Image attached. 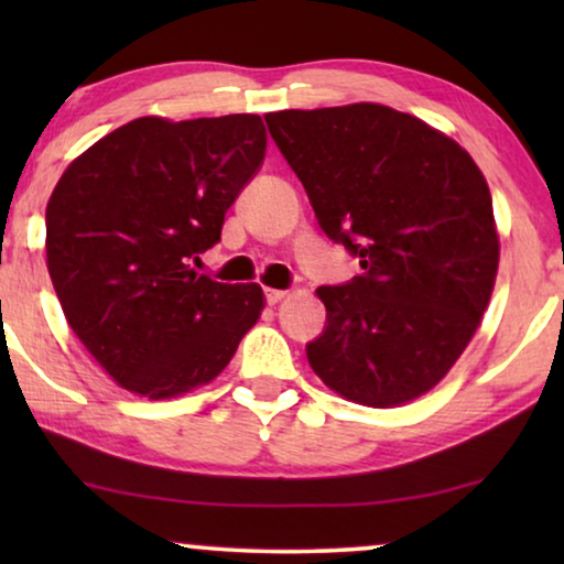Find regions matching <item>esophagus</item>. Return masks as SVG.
<instances>
[{
	"label": "esophagus",
	"instance_id": "1",
	"mask_svg": "<svg viewBox=\"0 0 564 564\" xmlns=\"http://www.w3.org/2000/svg\"><path fill=\"white\" fill-rule=\"evenodd\" d=\"M284 297H288V292H284V290H272V288L267 290V303H269V305H276V303H282Z\"/></svg>",
	"mask_w": 564,
	"mask_h": 564
}]
</instances>
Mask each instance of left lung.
I'll return each mask as SVG.
<instances>
[{"label": "left lung", "instance_id": "8db88e82", "mask_svg": "<svg viewBox=\"0 0 564 564\" xmlns=\"http://www.w3.org/2000/svg\"><path fill=\"white\" fill-rule=\"evenodd\" d=\"M323 234L365 274L318 288L328 326L307 344L323 384L351 403L426 395L473 341L496 288L488 182L457 141L377 102L264 115Z\"/></svg>", "mask_w": 564, "mask_h": 564}]
</instances>
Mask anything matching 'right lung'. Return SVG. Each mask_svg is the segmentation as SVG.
I'll use <instances>...</instances> for the list:
<instances>
[{"mask_svg":"<svg viewBox=\"0 0 564 564\" xmlns=\"http://www.w3.org/2000/svg\"><path fill=\"white\" fill-rule=\"evenodd\" d=\"M259 115L130 120L76 156L45 207V261L68 326L149 400L213 382L264 311L257 282L199 276L226 210L261 166Z\"/></svg>","mask_w":564,"mask_h":564,"instance_id":"add662e5","label":"right lung"}]
</instances>
